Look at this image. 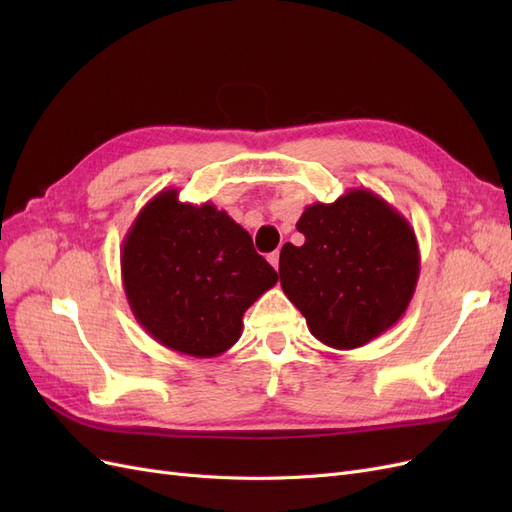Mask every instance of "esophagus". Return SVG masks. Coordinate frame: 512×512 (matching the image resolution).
I'll use <instances>...</instances> for the list:
<instances>
[{
	"label": "esophagus",
	"instance_id": "34e87169",
	"mask_svg": "<svg viewBox=\"0 0 512 512\" xmlns=\"http://www.w3.org/2000/svg\"><path fill=\"white\" fill-rule=\"evenodd\" d=\"M267 260L271 262V267H273L275 271H280V252H271V254L267 256Z\"/></svg>",
	"mask_w": 512,
	"mask_h": 512
}]
</instances>
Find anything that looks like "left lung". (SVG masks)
<instances>
[{
	"label": "left lung",
	"instance_id": "8db88e82",
	"mask_svg": "<svg viewBox=\"0 0 512 512\" xmlns=\"http://www.w3.org/2000/svg\"><path fill=\"white\" fill-rule=\"evenodd\" d=\"M301 247L286 243L280 280L318 342L337 350L369 344L406 314L421 254L414 228L365 188L305 207Z\"/></svg>",
	"mask_w": 512,
	"mask_h": 512
}]
</instances>
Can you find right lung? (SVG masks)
Listing matches in <instances>:
<instances>
[{
    "label": "right lung",
    "mask_w": 512,
    "mask_h": 512,
    "mask_svg": "<svg viewBox=\"0 0 512 512\" xmlns=\"http://www.w3.org/2000/svg\"><path fill=\"white\" fill-rule=\"evenodd\" d=\"M121 280L134 318L158 344L211 359L237 344L243 314L277 273L226 211L181 203L168 188L123 237Z\"/></svg>",
    "instance_id": "1"
}]
</instances>
